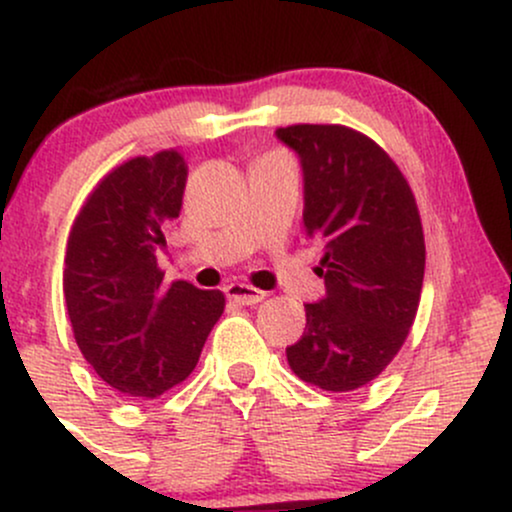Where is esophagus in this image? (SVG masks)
I'll return each instance as SVG.
<instances>
[{
    "instance_id": "obj_1",
    "label": "esophagus",
    "mask_w": 512,
    "mask_h": 512,
    "mask_svg": "<svg viewBox=\"0 0 512 512\" xmlns=\"http://www.w3.org/2000/svg\"><path fill=\"white\" fill-rule=\"evenodd\" d=\"M226 296L238 305H257L260 301H264L267 293L260 289H252L250 284H240V281H236V284L226 286Z\"/></svg>"
}]
</instances>
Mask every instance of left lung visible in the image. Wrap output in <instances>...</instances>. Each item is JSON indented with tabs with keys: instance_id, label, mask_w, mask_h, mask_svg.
Masks as SVG:
<instances>
[{
	"instance_id": "1",
	"label": "left lung",
	"mask_w": 512,
	"mask_h": 512,
	"mask_svg": "<svg viewBox=\"0 0 512 512\" xmlns=\"http://www.w3.org/2000/svg\"><path fill=\"white\" fill-rule=\"evenodd\" d=\"M276 139L303 170V226L325 245V298L305 305V332L286 349L305 383L363 387L387 368L414 325L426 245L411 187L366 134L291 125Z\"/></svg>"
}]
</instances>
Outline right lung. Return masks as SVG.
Masks as SVG:
<instances>
[{"label": "right lung", "mask_w": 512, "mask_h": 512, "mask_svg": "<svg viewBox=\"0 0 512 512\" xmlns=\"http://www.w3.org/2000/svg\"><path fill=\"white\" fill-rule=\"evenodd\" d=\"M187 166L178 151L117 166L76 216L64 298L93 370L127 397H158L192 373L223 313L221 291L163 286L161 252L178 219Z\"/></svg>", "instance_id": "right-lung-1"}]
</instances>
